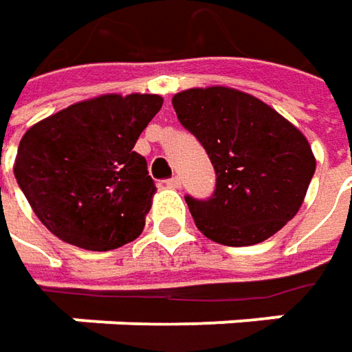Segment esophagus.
<instances>
[{"label": "esophagus", "mask_w": 352, "mask_h": 352, "mask_svg": "<svg viewBox=\"0 0 352 352\" xmlns=\"http://www.w3.org/2000/svg\"><path fill=\"white\" fill-rule=\"evenodd\" d=\"M165 185L171 187V189H179V187H181V179H179V177H171V179L165 181Z\"/></svg>", "instance_id": "34e87169"}]
</instances>
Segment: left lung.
Instances as JSON below:
<instances>
[{"label": "left lung", "mask_w": 352, "mask_h": 352, "mask_svg": "<svg viewBox=\"0 0 352 352\" xmlns=\"http://www.w3.org/2000/svg\"><path fill=\"white\" fill-rule=\"evenodd\" d=\"M185 130L217 173L208 199L185 197L197 228L224 246H252L292 221L315 173L305 135L262 100L224 86L173 96Z\"/></svg>", "instance_id": "obj_1"}]
</instances>
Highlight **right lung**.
Masks as SVG:
<instances>
[{
  "label": "right lung",
  "mask_w": 352,
  "mask_h": 352,
  "mask_svg": "<svg viewBox=\"0 0 352 352\" xmlns=\"http://www.w3.org/2000/svg\"><path fill=\"white\" fill-rule=\"evenodd\" d=\"M161 104L157 94H106L27 130L13 171L54 236L106 252L142 234L155 183L133 146Z\"/></svg>",
  "instance_id": "obj_1"
}]
</instances>
